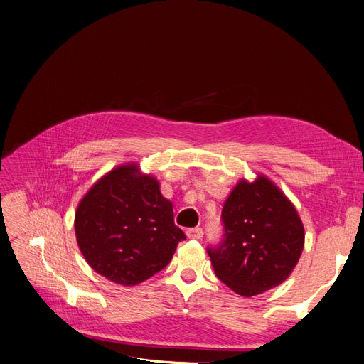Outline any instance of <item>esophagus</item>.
Wrapping results in <instances>:
<instances>
[{
    "label": "esophagus",
    "instance_id": "esophagus-1",
    "mask_svg": "<svg viewBox=\"0 0 364 364\" xmlns=\"http://www.w3.org/2000/svg\"><path fill=\"white\" fill-rule=\"evenodd\" d=\"M186 235H187L188 239H201L204 232H203L201 228H191V229H187Z\"/></svg>",
    "mask_w": 364,
    "mask_h": 364
}]
</instances>
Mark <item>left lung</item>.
<instances>
[{"mask_svg":"<svg viewBox=\"0 0 364 364\" xmlns=\"http://www.w3.org/2000/svg\"><path fill=\"white\" fill-rule=\"evenodd\" d=\"M223 239L207 246L216 277L242 296L284 282L304 247V226L292 203L267 177L242 180L225 201Z\"/></svg>","mask_w":364,"mask_h":364,"instance_id":"8db88e82","label":"left lung"}]
</instances>
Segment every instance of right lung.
<instances>
[{
	"mask_svg": "<svg viewBox=\"0 0 364 364\" xmlns=\"http://www.w3.org/2000/svg\"><path fill=\"white\" fill-rule=\"evenodd\" d=\"M80 252L90 268L119 285H136L164 269L186 239L159 181L121 166L82 198L75 216Z\"/></svg>",
	"mask_w": 364,
	"mask_h": 364,
	"instance_id": "obj_1",
	"label": "right lung"
}]
</instances>
